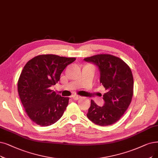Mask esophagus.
Returning a JSON list of instances; mask_svg holds the SVG:
<instances>
[{
    "instance_id": "esophagus-1",
    "label": "esophagus",
    "mask_w": 158,
    "mask_h": 158,
    "mask_svg": "<svg viewBox=\"0 0 158 158\" xmlns=\"http://www.w3.org/2000/svg\"><path fill=\"white\" fill-rule=\"evenodd\" d=\"M72 98H73L74 100H77L80 99V98H81V97L78 96V95H77V94H74V95L72 96Z\"/></svg>"
}]
</instances>
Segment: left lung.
<instances>
[{
    "label": "left lung",
    "instance_id": "obj_1",
    "mask_svg": "<svg viewBox=\"0 0 158 158\" xmlns=\"http://www.w3.org/2000/svg\"><path fill=\"white\" fill-rule=\"evenodd\" d=\"M84 60L97 66L100 83L107 91L103 95V106H98L91 100L87 117L98 126L113 124L127 111L133 97L134 78L131 69L123 60L110 54H98Z\"/></svg>",
    "mask_w": 158,
    "mask_h": 158
}]
</instances>
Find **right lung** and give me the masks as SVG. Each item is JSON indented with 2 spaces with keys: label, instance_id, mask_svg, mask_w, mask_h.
<instances>
[{
  "label": "right lung",
  "instance_id": "1",
  "mask_svg": "<svg viewBox=\"0 0 158 158\" xmlns=\"http://www.w3.org/2000/svg\"><path fill=\"white\" fill-rule=\"evenodd\" d=\"M75 60L44 54L35 56L24 65L18 81V93L28 116L35 124L47 127L57 122L64 114L69 98L57 94L50 87L58 82L63 71Z\"/></svg>",
  "mask_w": 158,
  "mask_h": 158
}]
</instances>
